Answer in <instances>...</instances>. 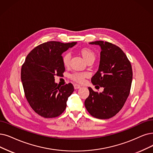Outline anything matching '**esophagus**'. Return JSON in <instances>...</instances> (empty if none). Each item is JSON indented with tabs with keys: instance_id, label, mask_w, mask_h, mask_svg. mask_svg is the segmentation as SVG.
Here are the masks:
<instances>
[{
	"instance_id": "34e87169",
	"label": "esophagus",
	"mask_w": 153,
	"mask_h": 153,
	"mask_svg": "<svg viewBox=\"0 0 153 153\" xmlns=\"http://www.w3.org/2000/svg\"><path fill=\"white\" fill-rule=\"evenodd\" d=\"M73 86H74L75 89H78V88H80L81 87L80 85H79L78 84H74V85H73Z\"/></svg>"
}]
</instances>
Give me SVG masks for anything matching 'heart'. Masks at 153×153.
Instances as JSON below:
<instances>
[{
    "label": "heart",
    "mask_w": 153,
    "mask_h": 153,
    "mask_svg": "<svg viewBox=\"0 0 153 153\" xmlns=\"http://www.w3.org/2000/svg\"><path fill=\"white\" fill-rule=\"evenodd\" d=\"M80 53H81L83 58L86 60V62H88L90 60L95 59V54L94 51L90 48H82L80 50ZM71 59V54L69 52L64 53L62 56V62L64 66H68L70 65ZM87 76L86 73L84 72H75L71 75V78L74 81L82 83L84 81L85 78Z\"/></svg>",
    "instance_id": "b5f03b06"
}]
</instances>
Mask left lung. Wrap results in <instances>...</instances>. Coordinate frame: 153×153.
Instances as JSON below:
<instances>
[{"label":"left lung","instance_id":"left-lung-1","mask_svg":"<svg viewBox=\"0 0 153 153\" xmlns=\"http://www.w3.org/2000/svg\"><path fill=\"white\" fill-rule=\"evenodd\" d=\"M90 44L101 48L99 70L91 81L104 89L98 93L88 87L90 94L85 106L93 117L110 119L120 111L129 95L132 80L131 64L123 51L111 42L97 41Z\"/></svg>","mask_w":153,"mask_h":153}]
</instances>
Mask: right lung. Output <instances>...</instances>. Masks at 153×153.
<instances>
[{"label":"right lung","instance_id":"obj_1","mask_svg":"<svg viewBox=\"0 0 153 153\" xmlns=\"http://www.w3.org/2000/svg\"><path fill=\"white\" fill-rule=\"evenodd\" d=\"M76 44L44 42L28 54L22 66L21 81L26 98L33 111L41 117H58L66 107L74 87L71 83L59 87L54 82V76L63 75L65 70L62 53Z\"/></svg>","mask_w":153,"mask_h":153}]
</instances>
